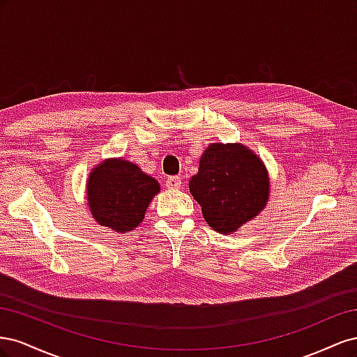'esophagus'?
<instances>
[{
    "mask_svg": "<svg viewBox=\"0 0 357 357\" xmlns=\"http://www.w3.org/2000/svg\"><path fill=\"white\" fill-rule=\"evenodd\" d=\"M181 186V178L174 176V177H168L167 178V188L168 189H178Z\"/></svg>",
    "mask_w": 357,
    "mask_h": 357,
    "instance_id": "34e87169",
    "label": "esophagus"
}]
</instances>
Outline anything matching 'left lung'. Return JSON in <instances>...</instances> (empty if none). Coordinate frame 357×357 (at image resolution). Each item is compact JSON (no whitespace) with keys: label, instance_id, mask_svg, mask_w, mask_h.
<instances>
[{"label":"left lung","instance_id":"8db88e82","mask_svg":"<svg viewBox=\"0 0 357 357\" xmlns=\"http://www.w3.org/2000/svg\"><path fill=\"white\" fill-rule=\"evenodd\" d=\"M264 160L241 143H211L189 181L190 195L215 232L229 235L259 215L269 199Z\"/></svg>","mask_w":357,"mask_h":357}]
</instances>
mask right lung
<instances>
[{
    "mask_svg": "<svg viewBox=\"0 0 357 357\" xmlns=\"http://www.w3.org/2000/svg\"><path fill=\"white\" fill-rule=\"evenodd\" d=\"M159 192L156 178L123 158L104 159L86 181L91 215L98 225L121 234L143 222L149 204Z\"/></svg>",
    "mask_w": 357,
    "mask_h": 357,
    "instance_id": "add662e5",
    "label": "right lung"
}]
</instances>
